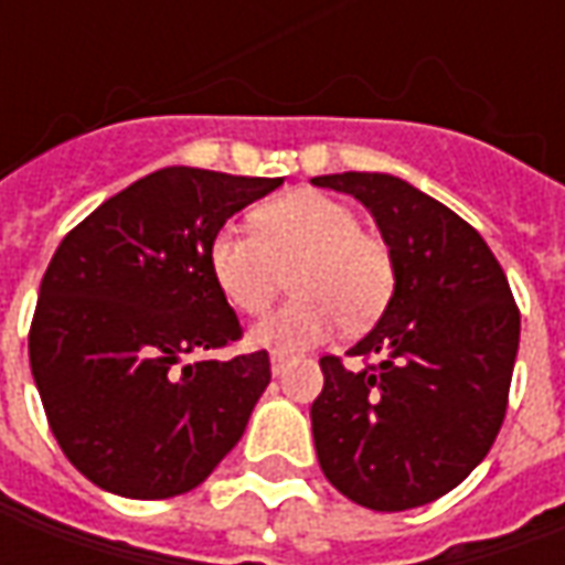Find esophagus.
<instances>
[{
    "mask_svg": "<svg viewBox=\"0 0 565 565\" xmlns=\"http://www.w3.org/2000/svg\"><path fill=\"white\" fill-rule=\"evenodd\" d=\"M287 363H290V356L281 354V351H275V354H271V375H281L284 369H287Z\"/></svg>",
    "mask_w": 565,
    "mask_h": 565,
    "instance_id": "esophagus-1",
    "label": "esophagus"
}]
</instances>
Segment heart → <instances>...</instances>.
I'll return each mask as SVG.
<instances>
[{"label":"heart","mask_w":565,"mask_h":565,"mask_svg":"<svg viewBox=\"0 0 565 565\" xmlns=\"http://www.w3.org/2000/svg\"><path fill=\"white\" fill-rule=\"evenodd\" d=\"M209 266L226 302L263 315L290 271L294 299L250 327L247 342L271 351H299L323 342L335 323L360 332L387 308L396 266L384 238L360 230L342 199L294 190L254 211V233L226 223L209 242Z\"/></svg>","instance_id":"obj_1"}]
</instances>
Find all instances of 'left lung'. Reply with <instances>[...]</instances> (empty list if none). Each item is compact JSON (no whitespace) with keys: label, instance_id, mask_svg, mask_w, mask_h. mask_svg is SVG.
Segmentation results:
<instances>
[{"label":"left lung","instance_id":"obj_1","mask_svg":"<svg viewBox=\"0 0 565 565\" xmlns=\"http://www.w3.org/2000/svg\"><path fill=\"white\" fill-rule=\"evenodd\" d=\"M360 199L396 266L379 323L348 351L372 366L323 356L311 433L330 484L372 511H405L460 484L497 438L521 315L505 271L448 205L384 172L311 178Z\"/></svg>","mask_w":565,"mask_h":565}]
</instances>
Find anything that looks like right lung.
Listing matches in <instances>:
<instances>
[{
    "label": "right lung",
    "instance_id": "1",
    "mask_svg": "<svg viewBox=\"0 0 565 565\" xmlns=\"http://www.w3.org/2000/svg\"><path fill=\"white\" fill-rule=\"evenodd\" d=\"M281 184L169 166L105 199L60 242L32 318L30 366L51 433L96 487L178 497L242 438L269 387V354L202 356L242 335L209 242Z\"/></svg>",
    "mask_w": 565,
    "mask_h": 565
}]
</instances>
